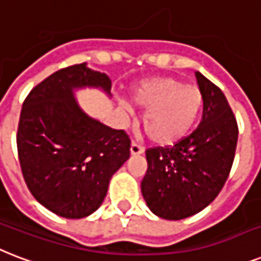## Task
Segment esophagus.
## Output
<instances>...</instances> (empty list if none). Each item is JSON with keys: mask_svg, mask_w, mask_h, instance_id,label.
Returning <instances> with one entry per match:
<instances>
[{"mask_svg": "<svg viewBox=\"0 0 261 261\" xmlns=\"http://www.w3.org/2000/svg\"><path fill=\"white\" fill-rule=\"evenodd\" d=\"M144 152V147H141L140 144H137L135 141H132V144H130V153L132 155H140V153Z\"/></svg>", "mask_w": 261, "mask_h": 261, "instance_id": "34e87169", "label": "esophagus"}]
</instances>
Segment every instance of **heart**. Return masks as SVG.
Listing matches in <instances>:
<instances>
[{
  "label": "heart",
  "mask_w": 261,
  "mask_h": 261,
  "mask_svg": "<svg viewBox=\"0 0 261 261\" xmlns=\"http://www.w3.org/2000/svg\"><path fill=\"white\" fill-rule=\"evenodd\" d=\"M132 100L144 109L143 128L156 144H171L187 136L204 108L203 92L171 76L141 82L132 91Z\"/></svg>",
  "instance_id": "obj_1"
}]
</instances>
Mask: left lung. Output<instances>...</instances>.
<instances>
[{
  "label": "left lung",
  "mask_w": 261,
  "mask_h": 261,
  "mask_svg": "<svg viewBox=\"0 0 261 261\" xmlns=\"http://www.w3.org/2000/svg\"><path fill=\"white\" fill-rule=\"evenodd\" d=\"M204 96L203 120L174 145L145 151L141 193L155 215L179 221L215 200L233 166L238 140L234 113L221 88L196 72Z\"/></svg>",
  "instance_id": "8db88e82"
}]
</instances>
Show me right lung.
Instances as JSON below:
<instances>
[{"instance_id":"obj_1","label":"right lung","mask_w":261,"mask_h":261,"mask_svg":"<svg viewBox=\"0 0 261 261\" xmlns=\"http://www.w3.org/2000/svg\"><path fill=\"white\" fill-rule=\"evenodd\" d=\"M100 87L112 80L86 64L57 70L31 90L17 126V153L32 196L51 213L80 219L95 213L113 174L130 155L124 129H112L79 108L73 88Z\"/></svg>"}]
</instances>
